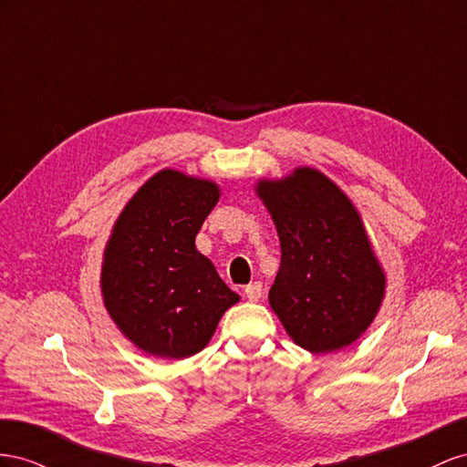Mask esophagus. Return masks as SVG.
<instances>
[{
	"mask_svg": "<svg viewBox=\"0 0 467 467\" xmlns=\"http://www.w3.org/2000/svg\"><path fill=\"white\" fill-rule=\"evenodd\" d=\"M262 293H264V289H262L260 282H252L244 287V296L248 297V301H258L262 297Z\"/></svg>",
	"mask_w": 467,
	"mask_h": 467,
	"instance_id": "obj_1",
	"label": "esophagus"
}]
</instances>
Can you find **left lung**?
Instances as JSON below:
<instances>
[{
  "mask_svg": "<svg viewBox=\"0 0 467 467\" xmlns=\"http://www.w3.org/2000/svg\"><path fill=\"white\" fill-rule=\"evenodd\" d=\"M282 264L270 305L291 340L313 354L346 348L364 335L385 297V272L358 209L338 185L309 166L258 180Z\"/></svg>",
  "mask_w": 467,
  "mask_h": 467,
  "instance_id": "obj_1",
  "label": "left lung"
}]
</instances>
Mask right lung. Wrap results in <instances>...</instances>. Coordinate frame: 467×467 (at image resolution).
<instances>
[{
  "label": "right lung",
  "instance_id": "right-lung-1",
  "mask_svg": "<svg viewBox=\"0 0 467 467\" xmlns=\"http://www.w3.org/2000/svg\"><path fill=\"white\" fill-rule=\"evenodd\" d=\"M219 197L215 182L166 168L144 182L113 224L101 264L103 305L146 354L183 359L202 352L241 299L195 248Z\"/></svg>",
  "mask_w": 467,
  "mask_h": 467
}]
</instances>
